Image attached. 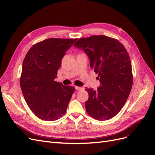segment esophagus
<instances>
[{"mask_svg": "<svg viewBox=\"0 0 155 155\" xmlns=\"http://www.w3.org/2000/svg\"><path fill=\"white\" fill-rule=\"evenodd\" d=\"M75 88H76L77 91H81L84 89L83 87H75Z\"/></svg>", "mask_w": 155, "mask_h": 155, "instance_id": "esophagus-1", "label": "esophagus"}]
</instances>
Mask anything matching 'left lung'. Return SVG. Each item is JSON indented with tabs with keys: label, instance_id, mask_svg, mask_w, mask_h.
I'll return each instance as SVG.
<instances>
[{
	"label": "left lung",
	"instance_id": "1",
	"mask_svg": "<svg viewBox=\"0 0 155 155\" xmlns=\"http://www.w3.org/2000/svg\"><path fill=\"white\" fill-rule=\"evenodd\" d=\"M74 46L87 54L91 68L98 74L100 82L96 91L86 88L87 112L96 120L113 118L125 105L133 86L127 51L118 40L102 35L79 39Z\"/></svg>",
	"mask_w": 155,
	"mask_h": 155
}]
</instances>
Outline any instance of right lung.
Returning <instances> with one entry per match:
<instances>
[{
  "label": "right lung",
  "mask_w": 155,
  "mask_h": 155,
  "mask_svg": "<svg viewBox=\"0 0 155 155\" xmlns=\"http://www.w3.org/2000/svg\"><path fill=\"white\" fill-rule=\"evenodd\" d=\"M77 39L50 38L33 45L23 61L20 85L27 105L39 118L57 120L67 111L75 87L55 81L65 52Z\"/></svg>",
  "instance_id": "1"
}]
</instances>
